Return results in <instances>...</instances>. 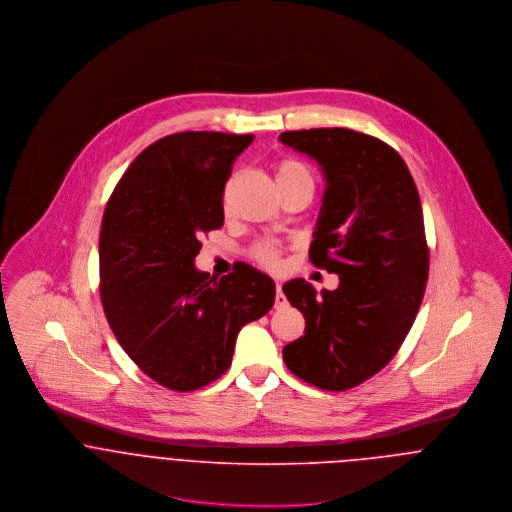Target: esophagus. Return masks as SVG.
Listing matches in <instances>:
<instances>
[{"mask_svg": "<svg viewBox=\"0 0 512 512\" xmlns=\"http://www.w3.org/2000/svg\"><path fill=\"white\" fill-rule=\"evenodd\" d=\"M288 303V299H286V295L282 292V282H278L276 284V307H284Z\"/></svg>", "mask_w": 512, "mask_h": 512, "instance_id": "obj_1", "label": "esophagus"}]
</instances>
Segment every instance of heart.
<instances>
[{"label":"heart","mask_w":512,"mask_h":512,"mask_svg":"<svg viewBox=\"0 0 512 512\" xmlns=\"http://www.w3.org/2000/svg\"><path fill=\"white\" fill-rule=\"evenodd\" d=\"M284 179H311V173L305 165L292 161V159H286L278 165V181H284ZM254 258L260 260L264 266H270V268H276L278 266V260H280V254L274 246H268V244H260L254 248Z\"/></svg>","instance_id":"obj_1"}]
</instances>
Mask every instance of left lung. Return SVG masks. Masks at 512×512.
Listing matches in <instances>:
<instances>
[{"label":"left lung","mask_w":512,"mask_h":512,"mask_svg":"<svg viewBox=\"0 0 512 512\" xmlns=\"http://www.w3.org/2000/svg\"><path fill=\"white\" fill-rule=\"evenodd\" d=\"M325 177L309 258L339 288L284 286L305 335L284 347L293 374L323 390L353 388L392 361L418 315L430 254L416 183L396 149L355 130L280 134Z\"/></svg>","instance_id":"1"}]
</instances>
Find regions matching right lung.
<instances>
[{"mask_svg": "<svg viewBox=\"0 0 512 512\" xmlns=\"http://www.w3.org/2000/svg\"><path fill=\"white\" fill-rule=\"evenodd\" d=\"M252 140L220 132L157 140L132 161L102 217L106 319L128 357L177 392L224 374L238 331L274 305V280L244 262L220 280L195 268L199 238L224 224L232 163Z\"/></svg>", "mask_w": 512, "mask_h": 512, "instance_id": "right-lung-1", "label": "right lung"}]
</instances>
